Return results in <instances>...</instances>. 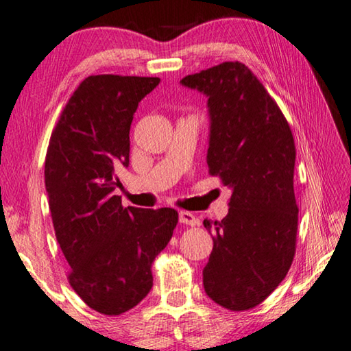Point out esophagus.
Wrapping results in <instances>:
<instances>
[{"label":"esophagus","mask_w":351,"mask_h":351,"mask_svg":"<svg viewBox=\"0 0 351 351\" xmlns=\"http://www.w3.org/2000/svg\"><path fill=\"white\" fill-rule=\"evenodd\" d=\"M179 221L182 224H186V226H197L199 224V219L194 217L193 213L190 212H179Z\"/></svg>","instance_id":"1"}]
</instances>
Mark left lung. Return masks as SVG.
Segmentation results:
<instances>
[{
    "label": "left lung",
    "instance_id": "obj_1",
    "mask_svg": "<svg viewBox=\"0 0 351 351\" xmlns=\"http://www.w3.org/2000/svg\"><path fill=\"white\" fill-rule=\"evenodd\" d=\"M180 84L207 97L208 171L232 191L229 213L204 221L213 239L204 289L226 309H251L281 284L295 256L293 134L276 101L239 61L188 75Z\"/></svg>",
    "mask_w": 351,
    "mask_h": 351
}]
</instances>
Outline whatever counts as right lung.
Here are the masks:
<instances>
[{"label":"right lung","mask_w":351,"mask_h":351,"mask_svg":"<svg viewBox=\"0 0 351 351\" xmlns=\"http://www.w3.org/2000/svg\"><path fill=\"white\" fill-rule=\"evenodd\" d=\"M160 78L94 75L70 97L51 133L45 188L69 282L86 304L119 315L145 298L150 267L169 243L174 208L122 207L114 169L128 166L130 125Z\"/></svg>","instance_id":"obj_1"}]
</instances>
